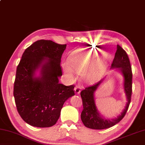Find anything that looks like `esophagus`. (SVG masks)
I'll use <instances>...</instances> for the list:
<instances>
[{"label":"esophagus","instance_id":"esophagus-1","mask_svg":"<svg viewBox=\"0 0 145 145\" xmlns=\"http://www.w3.org/2000/svg\"><path fill=\"white\" fill-rule=\"evenodd\" d=\"M74 90H75V93L79 94V93H80V92H81V88H80V86H76L75 87Z\"/></svg>","mask_w":145,"mask_h":145}]
</instances>
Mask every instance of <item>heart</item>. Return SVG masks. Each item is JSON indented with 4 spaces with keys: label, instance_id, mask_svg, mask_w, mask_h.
Listing matches in <instances>:
<instances>
[{
    "label": "heart",
    "instance_id": "1",
    "mask_svg": "<svg viewBox=\"0 0 145 145\" xmlns=\"http://www.w3.org/2000/svg\"><path fill=\"white\" fill-rule=\"evenodd\" d=\"M97 50L92 48H81L72 52L68 57V64L63 65V70L68 77L73 78V71L82 73L84 81H93L105 70L106 62L104 59H94L97 56Z\"/></svg>",
    "mask_w": 145,
    "mask_h": 145
}]
</instances>
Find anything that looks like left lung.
Returning <instances> with one entry per match:
<instances>
[{
  "mask_svg": "<svg viewBox=\"0 0 145 145\" xmlns=\"http://www.w3.org/2000/svg\"><path fill=\"white\" fill-rule=\"evenodd\" d=\"M111 69H117L122 73L123 76V88L127 99L125 108L121 114L114 119L105 118L99 112L95 105L94 93L105 81L106 78L105 77L96 84L87 87L81 92L83 105L81 118L84 125L87 128L95 130H103L112 127L122 120L129 107L132 91V68L127 54L119 45L117 46V51L112 62Z\"/></svg>",
  "mask_w": 145,
  "mask_h": 145,
  "instance_id": "1",
  "label": "left lung"
}]
</instances>
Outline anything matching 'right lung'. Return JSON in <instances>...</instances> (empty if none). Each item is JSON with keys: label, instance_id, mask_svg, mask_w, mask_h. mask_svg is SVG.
Segmentation results:
<instances>
[{"label": "right lung", "instance_id": "1", "mask_svg": "<svg viewBox=\"0 0 145 145\" xmlns=\"http://www.w3.org/2000/svg\"><path fill=\"white\" fill-rule=\"evenodd\" d=\"M66 44L39 40L27 48L17 68L13 88L15 105L29 125L46 128L57 123L64 102L75 95L74 86L59 83L61 59ZM40 72V75H36Z\"/></svg>", "mask_w": 145, "mask_h": 145}]
</instances>
